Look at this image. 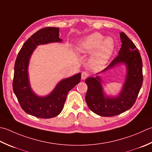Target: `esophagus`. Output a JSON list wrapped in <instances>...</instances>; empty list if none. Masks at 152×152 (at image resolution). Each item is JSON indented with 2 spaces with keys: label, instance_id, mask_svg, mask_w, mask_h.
Masks as SVG:
<instances>
[{
  "label": "esophagus",
  "instance_id": "1",
  "mask_svg": "<svg viewBox=\"0 0 152 152\" xmlns=\"http://www.w3.org/2000/svg\"><path fill=\"white\" fill-rule=\"evenodd\" d=\"M88 73L86 72H82V80H85L88 77Z\"/></svg>",
  "mask_w": 152,
  "mask_h": 152
}]
</instances>
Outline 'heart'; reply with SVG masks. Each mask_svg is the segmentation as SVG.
<instances>
[{"mask_svg":"<svg viewBox=\"0 0 152 152\" xmlns=\"http://www.w3.org/2000/svg\"><path fill=\"white\" fill-rule=\"evenodd\" d=\"M115 48V43L111 37L105 36L98 32H95L86 36L79 41L76 50L80 53L90 56V66L94 68H101L105 66L111 58Z\"/></svg>","mask_w":152,"mask_h":152,"instance_id":"obj_1","label":"heart"}]
</instances>
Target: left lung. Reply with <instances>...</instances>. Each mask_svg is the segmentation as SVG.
Returning a JSON list of instances; mask_svg holds the SVG:
<instances>
[{
	"label": "left lung",
	"mask_w": 152,
	"mask_h": 152,
	"mask_svg": "<svg viewBox=\"0 0 152 152\" xmlns=\"http://www.w3.org/2000/svg\"><path fill=\"white\" fill-rule=\"evenodd\" d=\"M121 48L118 56L96 77L85 80L88 86L86 103L91 111L102 117H112L123 113L134 104L143 82L142 61L138 49L124 32L120 33ZM123 64L127 68L126 81L118 96L109 97L103 91L102 80L97 74Z\"/></svg>",
	"instance_id": "obj_1"
}]
</instances>
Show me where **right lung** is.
I'll return each mask as SVG.
<instances>
[{
    "label": "right lung",
    "mask_w": 152,
    "mask_h": 152,
    "mask_svg": "<svg viewBox=\"0 0 152 152\" xmlns=\"http://www.w3.org/2000/svg\"><path fill=\"white\" fill-rule=\"evenodd\" d=\"M59 28L48 27L35 32L27 40L17 56L14 65L13 91L21 107L26 113L41 118L55 117L61 113L68 91L80 82L81 73L61 80L46 96H39L32 90L28 66L33 52L37 46L60 43Z\"/></svg>",
    "instance_id": "obj_1"
}]
</instances>
